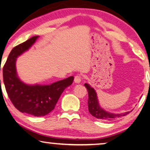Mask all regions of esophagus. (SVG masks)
I'll return each mask as SVG.
<instances>
[{
    "label": "esophagus",
    "instance_id": "34e87169",
    "mask_svg": "<svg viewBox=\"0 0 150 150\" xmlns=\"http://www.w3.org/2000/svg\"><path fill=\"white\" fill-rule=\"evenodd\" d=\"M81 79H82V77H81V75H77L75 76V79L74 81L76 83H80L81 82Z\"/></svg>",
    "mask_w": 150,
    "mask_h": 150
}]
</instances>
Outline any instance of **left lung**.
<instances>
[{"label":"left lung","mask_w":150,"mask_h":150,"mask_svg":"<svg viewBox=\"0 0 150 150\" xmlns=\"http://www.w3.org/2000/svg\"><path fill=\"white\" fill-rule=\"evenodd\" d=\"M85 87L87 88L88 95V112L91 115L94 117L98 119H101V120L108 121V120H112L114 119L120 118L122 116H126L130 112H126L121 113V114H115L110 113L106 111L102 108L98 103L97 95L95 90L91 87L88 83H85Z\"/></svg>","instance_id":"1"}]
</instances>
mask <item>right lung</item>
<instances>
[{"mask_svg":"<svg viewBox=\"0 0 150 150\" xmlns=\"http://www.w3.org/2000/svg\"><path fill=\"white\" fill-rule=\"evenodd\" d=\"M38 38L34 36L14 47L7 58L2 71L6 93L15 107L21 112L44 116L54 110L62 93L72 84L74 77L71 76L46 85H28L20 79L16 72V58L28 50Z\"/></svg>","mask_w":150,"mask_h":150,"instance_id":"1","label":"right lung"}]
</instances>
